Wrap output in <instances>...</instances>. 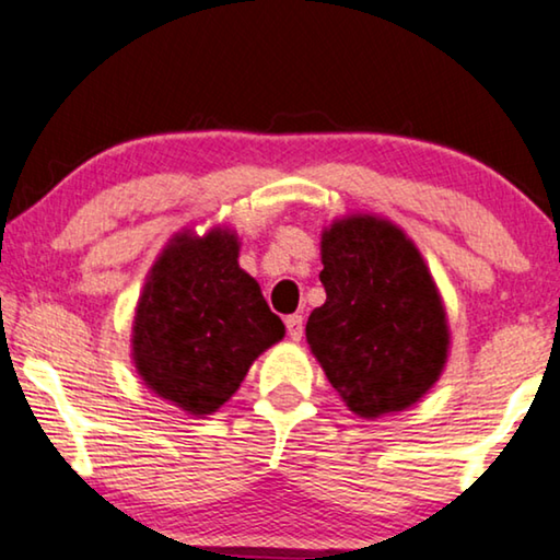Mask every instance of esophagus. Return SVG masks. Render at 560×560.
I'll return each instance as SVG.
<instances>
[{
	"instance_id": "obj_1",
	"label": "esophagus",
	"mask_w": 560,
	"mask_h": 560,
	"mask_svg": "<svg viewBox=\"0 0 560 560\" xmlns=\"http://www.w3.org/2000/svg\"><path fill=\"white\" fill-rule=\"evenodd\" d=\"M285 328H288V336L293 340H300V336H303V315H288L285 318Z\"/></svg>"
}]
</instances>
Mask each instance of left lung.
<instances>
[{
    "mask_svg": "<svg viewBox=\"0 0 560 560\" xmlns=\"http://www.w3.org/2000/svg\"><path fill=\"white\" fill-rule=\"evenodd\" d=\"M326 303L305 338L346 407L363 419L417 404L442 376L450 328L432 272L404 230L371 214L320 237Z\"/></svg>",
    "mask_w": 560,
    "mask_h": 560,
    "instance_id": "8db88e82",
    "label": "left lung"
}]
</instances>
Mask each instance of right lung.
<instances>
[{"mask_svg": "<svg viewBox=\"0 0 560 560\" xmlns=\"http://www.w3.org/2000/svg\"><path fill=\"white\" fill-rule=\"evenodd\" d=\"M237 257L232 230L176 234L153 262L136 307V371L153 394L194 417L220 409L257 355L285 336Z\"/></svg>", "mask_w": 560, "mask_h": 560, "instance_id": "add662e5", "label": "right lung"}]
</instances>
